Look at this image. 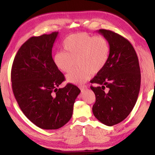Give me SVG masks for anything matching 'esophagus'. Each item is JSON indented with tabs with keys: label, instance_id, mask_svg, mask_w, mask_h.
Wrapping results in <instances>:
<instances>
[{
	"label": "esophagus",
	"instance_id": "obj_1",
	"mask_svg": "<svg viewBox=\"0 0 155 155\" xmlns=\"http://www.w3.org/2000/svg\"><path fill=\"white\" fill-rule=\"evenodd\" d=\"M79 89H80V90L83 91V90H84V89H85L87 88V86L85 85H81L79 86Z\"/></svg>",
	"mask_w": 155,
	"mask_h": 155
}]
</instances>
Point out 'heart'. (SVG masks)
Wrapping results in <instances>:
<instances>
[{
    "mask_svg": "<svg viewBox=\"0 0 155 155\" xmlns=\"http://www.w3.org/2000/svg\"><path fill=\"white\" fill-rule=\"evenodd\" d=\"M64 51H58L54 61L63 72H68L76 61L79 67L66 76L68 83L81 85L104 68L110 55V45L103 36H94L86 32L74 34L63 43Z\"/></svg>",
    "mask_w": 155,
    "mask_h": 155,
    "instance_id": "b5f03b06",
    "label": "heart"
}]
</instances>
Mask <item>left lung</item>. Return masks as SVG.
Listing matches in <instances>:
<instances>
[{
    "instance_id": "obj_1",
    "label": "left lung",
    "mask_w": 155,
    "mask_h": 155,
    "mask_svg": "<svg viewBox=\"0 0 155 155\" xmlns=\"http://www.w3.org/2000/svg\"><path fill=\"white\" fill-rule=\"evenodd\" d=\"M98 32L109 42L110 55L104 68L91 81L100 85L91 87L96 96L92 112L100 122L112 126L124 120L133 109L141 74L137 54L127 39L110 30L100 29Z\"/></svg>"
}]
</instances>
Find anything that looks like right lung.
<instances>
[{
	"instance_id": "1",
	"label": "right lung",
	"mask_w": 155,
	"mask_h": 155,
	"mask_svg": "<svg viewBox=\"0 0 155 155\" xmlns=\"http://www.w3.org/2000/svg\"><path fill=\"white\" fill-rule=\"evenodd\" d=\"M58 31L31 37L14 58L12 90L24 114L43 129H58L72 118L79 88L71 83L58 88L64 80L56 66L51 50Z\"/></svg>"
}]
</instances>
